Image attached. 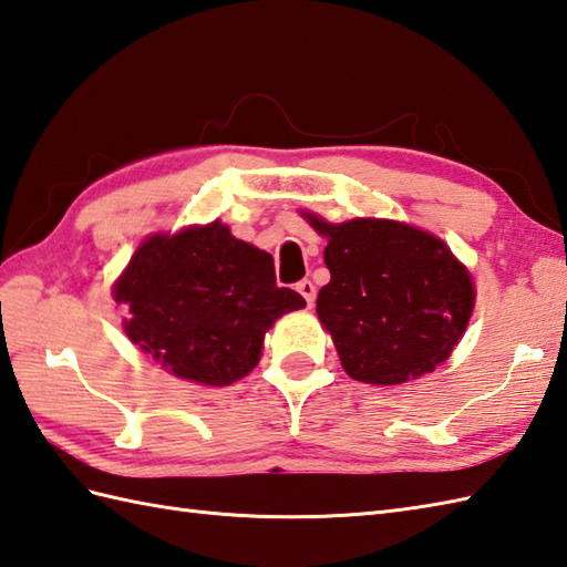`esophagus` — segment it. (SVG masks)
I'll return each instance as SVG.
<instances>
[{
	"label": "esophagus",
	"mask_w": 567,
	"mask_h": 567,
	"mask_svg": "<svg viewBox=\"0 0 567 567\" xmlns=\"http://www.w3.org/2000/svg\"><path fill=\"white\" fill-rule=\"evenodd\" d=\"M297 292L307 299V305H309V307L313 305V299H316V287H313V282H311V280H299V282H297Z\"/></svg>",
	"instance_id": "1"
}]
</instances>
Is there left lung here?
Wrapping results in <instances>:
<instances>
[{
  "label": "left lung",
  "instance_id": "left-lung-1",
  "mask_svg": "<svg viewBox=\"0 0 567 567\" xmlns=\"http://www.w3.org/2000/svg\"><path fill=\"white\" fill-rule=\"evenodd\" d=\"M305 217L328 239L331 282L316 313L354 381L405 384L450 358L476 305L471 275L450 246L393 219Z\"/></svg>",
  "mask_w": 567,
  "mask_h": 567
}]
</instances>
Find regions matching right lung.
Here are the masks:
<instances>
[{"instance_id": "add662e5", "label": "right lung", "mask_w": 567, "mask_h": 567, "mask_svg": "<svg viewBox=\"0 0 567 567\" xmlns=\"http://www.w3.org/2000/svg\"><path fill=\"white\" fill-rule=\"evenodd\" d=\"M127 338L164 370L229 386L260 360L266 331L305 297L275 282L272 256L219 221L154 234L113 285Z\"/></svg>"}]
</instances>
